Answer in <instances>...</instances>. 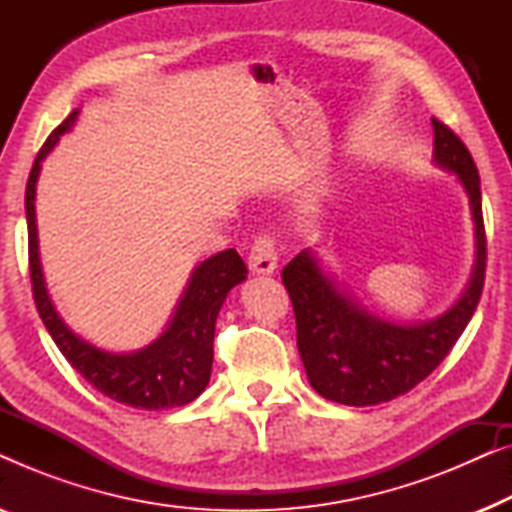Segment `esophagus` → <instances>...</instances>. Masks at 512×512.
I'll list each match as a JSON object with an SVG mask.
<instances>
[{"mask_svg": "<svg viewBox=\"0 0 512 512\" xmlns=\"http://www.w3.org/2000/svg\"><path fill=\"white\" fill-rule=\"evenodd\" d=\"M249 270L254 275H272L277 270V249L270 235H258L249 251Z\"/></svg>", "mask_w": 512, "mask_h": 512, "instance_id": "esophagus-1", "label": "esophagus"}]
</instances>
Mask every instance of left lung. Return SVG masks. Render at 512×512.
Returning a JSON list of instances; mask_svg holds the SVG:
<instances>
[{
  "label": "left lung",
  "mask_w": 512,
  "mask_h": 512,
  "mask_svg": "<svg viewBox=\"0 0 512 512\" xmlns=\"http://www.w3.org/2000/svg\"><path fill=\"white\" fill-rule=\"evenodd\" d=\"M431 123L433 163L457 174L468 195L475 228L471 279L452 307L429 321L398 324L368 312L342 289L312 249L300 251L282 270V282L296 312L298 352L307 380L317 394L333 403L366 408L408 394L450 354L480 303L487 240L478 167L447 125L436 118Z\"/></svg>",
  "instance_id": "obj_1"
}]
</instances>
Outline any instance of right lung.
Listing matches in <instances>:
<instances>
[{
  "label": "right lung",
  "instance_id": "1",
  "mask_svg": "<svg viewBox=\"0 0 512 512\" xmlns=\"http://www.w3.org/2000/svg\"><path fill=\"white\" fill-rule=\"evenodd\" d=\"M76 116H79V109H74L51 132V137L37 153L30 179H27L25 214L27 237H30L34 303H37L39 317L62 356L97 391H102L111 401L137 410L179 408V405L198 398L207 387L214 361L216 317H219L228 291L247 279V265L235 249H226L221 254L205 258L188 279V286L181 293L177 310H174L165 331L151 345L137 349V352H107V349L95 347L93 342L76 335L62 321L51 296H48L44 270H41L39 261L37 209H34L41 163L58 144V139L72 130Z\"/></svg>",
  "mask_w": 512,
  "mask_h": 512
}]
</instances>
